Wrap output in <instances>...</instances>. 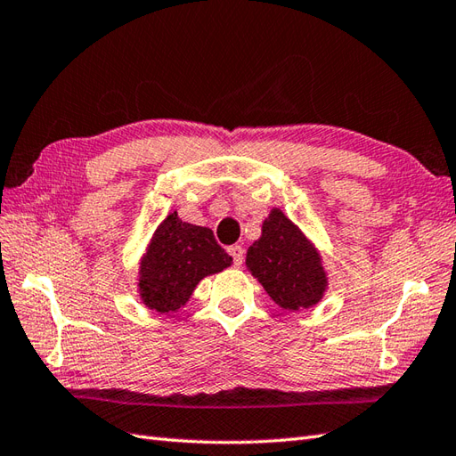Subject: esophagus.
<instances>
[{
  "label": "esophagus",
  "instance_id": "1",
  "mask_svg": "<svg viewBox=\"0 0 456 456\" xmlns=\"http://www.w3.org/2000/svg\"><path fill=\"white\" fill-rule=\"evenodd\" d=\"M228 254L232 256V259H234V265H236V267H240V265H241V261H244V248L238 246V244H234V246H230V248H228Z\"/></svg>",
  "mask_w": 456,
  "mask_h": 456
}]
</instances>
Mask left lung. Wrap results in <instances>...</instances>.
<instances>
[{
	"label": "left lung",
	"mask_w": 456,
	"mask_h": 456,
	"mask_svg": "<svg viewBox=\"0 0 456 456\" xmlns=\"http://www.w3.org/2000/svg\"><path fill=\"white\" fill-rule=\"evenodd\" d=\"M246 265L285 310L318 305L326 290L328 279L318 251L279 208L263 222L261 238L249 246Z\"/></svg>",
	"instance_id": "obj_1"
}]
</instances>
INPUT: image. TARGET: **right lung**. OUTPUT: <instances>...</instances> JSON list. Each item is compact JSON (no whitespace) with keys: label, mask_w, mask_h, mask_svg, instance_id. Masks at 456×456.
Returning <instances> with one entry per match:
<instances>
[{"label":"right lung","mask_w":456,"mask_h":456,"mask_svg":"<svg viewBox=\"0 0 456 456\" xmlns=\"http://www.w3.org/2000/svg\"><path fill=\"white\" fill-rule=\"evenodd\" d=\"M230 263L232 257L218 246L212 230L187 224L174 212L156 230L140 263V298L159 314L177 312L202 277Z\"/></svg>","instance_id":"right-lung-1"}]
</instances>
